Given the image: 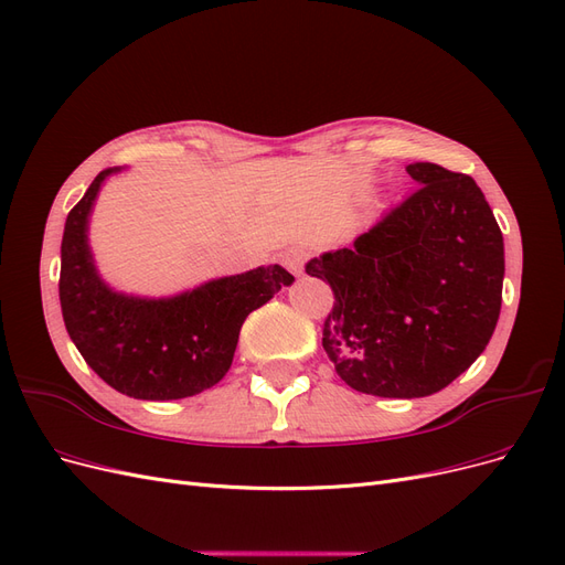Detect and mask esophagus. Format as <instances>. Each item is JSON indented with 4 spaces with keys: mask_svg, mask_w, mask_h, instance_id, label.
Returning <instances> with one entry per match:
<instances>
[{
    "mask_svg": "<svg viewBox=\"0 0 565 565\" xmlns=\"http://www.w3.org/2000/svg\"><path fill=\"white\" fill-rule=\"evenodd\" d=\"M303 262H306V254H303L301 249H287V252L282 254V266H285L287 270H292V273H301Z\"/></svg>",
    "mask_w": 565,
    "mask_h": 565,
    "instance_id": "esophagus-1",
    "label": "esophagus"
}]
</instances>
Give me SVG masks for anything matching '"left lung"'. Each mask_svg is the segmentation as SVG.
I'll return each mask as SVG.
<instances>
[{
  "instance_id": "1",
  "label": "left lung",
  "mask_w": 565,
  "mask_h": 565,
  "mask_svg": "<svg viewBox=\"0 0 565 565\" xmlns=\"http://www.w3.org/2000/svg\"><path fill=\"white\" fill-rule=\"evenodd\" d=\"M419 185L349 247L306 264L334 309L322 349L351 388L422 398L483 353L502 306L504 241L476 181L434 162L407 164Z\"/></svg>"
}]
</instances>
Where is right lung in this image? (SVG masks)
I'll list each match as a JSON object with an SVG mask.
<instances>
[{"instance_id":"1","label":"right lung","mask_w":565,"mask_h":565,"mask_svg":"<svg viewBox=\"0 0 565 565\" xmlns=\"http://www.w3.org/2000/svg\"><path fill=\"white\" fill-rule=\"evenodd\" d=\"M122 172V167L100 172L65 218L58 282L65 330L87 365L125 396H195L226 377L245 318L295 276L270 264L169 297L115 289L98 273L89 224L100 188Z\"/></svg>"}]
</instances>
